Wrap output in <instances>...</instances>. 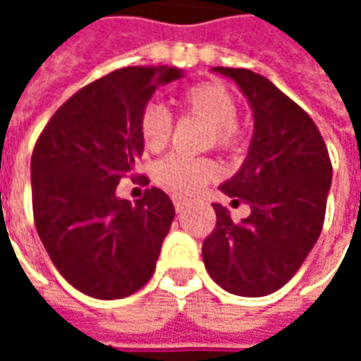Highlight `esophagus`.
Here are the masks:
<instances>
[{"mask_svg":"<svg viewBox=\"0 0 361 361\" xmlns=\"http://www.w3.org/2000/svg\"><path fill=\"white\" fill-rule=\"evenodd\" d=\"M172 201H173V207H176V211L178 212L183 211V209H185V207L189 204V199H185V197H181V195H173Z\"/></svg>","mask_w":361,"mask_h":361,"instance_id":"1","label":"esophagus"}]
</instances>
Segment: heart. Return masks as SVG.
I'll use <instances>...</instances> for the list:
<instances>
[{
    "instance_id": "heart-1",
    "label": "heart",
    "mask_w": 361,
    "mask_h": 361,
    "mask_svg": "<svg viewBox=\"0 0 361 361\" xmlns=\"http://www.w3.org/2000/svg\"><path fill=\"white\" fill-rule=\"evenodd\" d=\"M181 110L197 116L211 126V142L220 149H234L240 141L238 129V102L232 92L220 82H197L189 87L180 98ZM139 133L145 149L160 152L166 149L172 137V116L160 104H147L139 119ZM216 173V166L209 158H189L170 154L160 160L154 168V178L168 191L191 195L211 181Z\"/></svg>"
}]
</instances>
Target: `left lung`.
I'll return each instance as SVG.
<instances>
[{
	"label": "left lung",
	"mask_w": 361,
	"mask_h": 361,
	"mask_svg": "<svg viewBox=\"0 0 361 361\" xmlns=\"http://www.w3.org/2000/svg\"><path fill=\"white\" fill-rule=\"evenodd\" d=\"M247 98L253 137L242 168L220 185L251 214L234 224L214 203L216 226L203 242L211 279L226 292L259 298L276 292L302 267L325 220L333 166L317 126L269 79L250 69L212 67Z\"/></svg>",
	"instance_id": "1"
}]
</instances>
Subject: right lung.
Segmentation results:
<instances>
[{
	"instance_id": "right-lung-1",
	"label": "right lung",
	"mask_w": 361,
	"mask_h": 361,
	"mask_svg": "<svg viewBox=\"0 0 361 361\" xmlns=\"http://www.w3.org/2000/svg\"><path fill=\"white\" fill-rule=\"evenodd\" d=\"M183 71L123 67L75 92L36 141L30 178L35 224L61 276L96 300L135 294L157 269L173 203L150 188L131 204L116 195L145 145L139 119L160 85Z\"/></svg>"
}]
</instances>
